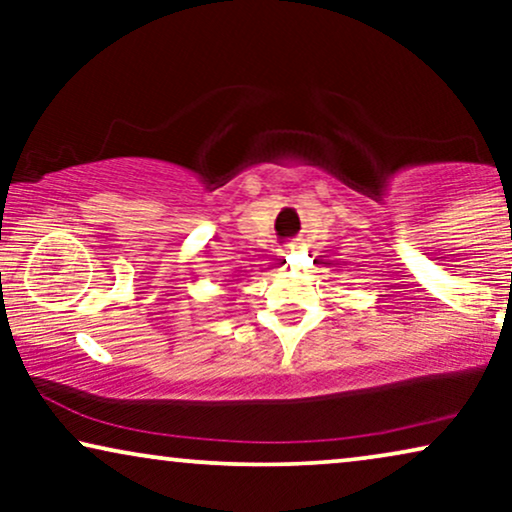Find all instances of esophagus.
<instances>
[{
	"instance_id": "1",
	"label": "esophagus",
	"mask_w": 512,
	"mask_h": 512,
	"mask_svg": "<svg viewBox=\"0 0 512 512\" xmlns=\"http://www.w3.org/2000/svg\"><path fill=\"white\" fill-rule=\"evenodd\" d=\"M298 247H296V244H289V251H296Z\"/></svg>"
}]
</instances>
